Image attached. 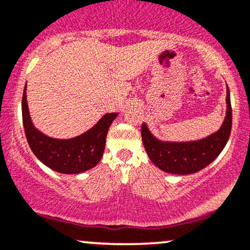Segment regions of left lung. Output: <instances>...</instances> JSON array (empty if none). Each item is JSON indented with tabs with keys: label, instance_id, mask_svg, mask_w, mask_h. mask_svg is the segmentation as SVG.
<instances>
[{
	"label": "left lung",
	"instance_id": "obj_1",
	"mask_svg": "<svg viewBox=\"0 0 250 250\" xmlns=\"http://www.w3.org/2000/svg\"><path fill=\"white\" fill-rule=\"evenodd\" d=\"M227 112L221 128L206 138L193 142H164L150 133L146 123L142 125L143 146L156 167L164 172L190 174L211 164L220 155L229 138L231 130V106L227 87Z\"/></svg>",
	"mask_w": 250,
	"mask_h": 250
}]
</instances>
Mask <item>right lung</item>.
<instances>
[{
	"mask_svg": "<svg viewBox=\"0 0 250 250\" xmlns=\"http://www.w3.org/2000/svg\"><path fill=\"white\" fill-rule=\"evenodd\" d=\"M117 113H108L100 119L94 127L80 136L58 140L44 135L35 127L29 114L26 101V85L22 99L23 125L26 140L42 163L59 173H81L94 167L104 155L108 129Z\"/></svg>",
	"mask_w": 250,
	"mask_h": 250,
	"instance_id": "right-lung-1",
	"label": "right lung"
}]
</instances>
